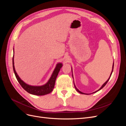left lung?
<instances>
[{
    "instance_id": "8db88e82",
    "label": "left lung",
    "mask_w": 126,
    "mask_h": 126,
    "mask_svg": "<svg viewBox=\"0 0 126 126\" xmlns=\"http://www.w3.org/2000/svg\"><path fill=\"white\" fill-rule=\"evenodd\" d=\"M113 66H114V63H113V65H112V71H111V74H110V77H109V78H108V79L104 83V84H103L102 85V86L101 87V88H100L99 89H98V90H97V91H95V92H94V93H93V94H94V93H96V92H97V91H98L99 90H101L102 88L103 87H105V86L107 84V83L108 82V81H109V79H110V77H111V74H112V71H113ZM71 70H72V68H71ZM72 77H73V75H72ZM74 78V77H73ZM74 86H75V89H76V90H77V91H78V93H79L80 94H85V93H83L82 92H81V91H80V90H79L77 88V87H76V86H75V83H74Z\"/></svg>"
}]
</instances>
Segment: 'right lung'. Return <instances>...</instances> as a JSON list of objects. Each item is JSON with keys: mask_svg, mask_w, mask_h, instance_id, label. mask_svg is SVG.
Wrapping results in <instances>:
<instances>
[{"mask_svg": "<svg viewBox=\"0 0 126 126\" xmlns=\"http://www.w3.org/2000/svg\"><path fill=\"white\" fill-rule=\"evenodd\" d=\"M14 56L13 58V70L15 76L17 79L18 81L20 83L21 86L28 93L34 94L37 95V96H43L50 93L54 89L56 79L58 75L59 72L60 70V68L62 67L63 64L62 63H58L57 64L56 67L54 71H53V73L51 76V77L49 79L48 81L46 83V84L40 86H30L28 84H27L24 82L17 75V72L15 70V66H14Z\"/></svg>", "mask_w": 126, "mask_h": 126, "instance_id": "obj_1", "label": "right lung"}]
</instances>
